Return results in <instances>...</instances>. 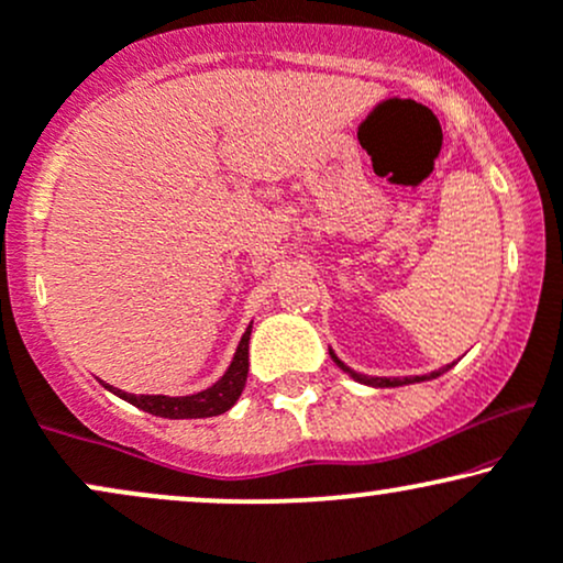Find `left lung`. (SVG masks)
I'll return each instance as SVG.
<instances>
[{
  "label": "left lung",
  "instance_id": "obj_1",
  "mask_svg": "<svg viewBox=\"0 0 563 563\" xmlns=\"http://www.w3.org/2000/svg\"><path fill=\"white\" fill-rule=\"evenodd\" d=\"M330 355H332V361L334 364H338L340 368H343L345 374H351L355 382H361V384H368V387H402V384H416V382H426V379H437V376H441L446 372V368H452V366H446V368H439V372H431V374H423V376H402V379H387V376H366V374H355L351 366H345L343 361L338 358V355H334L332 351H330Z\"/></svg>",
  "mask_w": 563,
  "mask_h": 563
}]
</instances>
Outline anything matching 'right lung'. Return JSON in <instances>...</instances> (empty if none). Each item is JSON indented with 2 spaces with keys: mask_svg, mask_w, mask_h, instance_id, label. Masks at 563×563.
I'll use <instances>...</instances> for the list:
<instances>
[{
  "mask_svg": "<svg viewBox=\"0 0 563 563\" xmlns=\"http://www.w3.org/2000/svg\"><path fill=\"white\" fill-rule=\"evenodd\" d=\"M249 334H252V324L246 327L244 338L236 347L229 372L212 384V387L202 389V393L187 395V397H168V395H130L124 389L111 387L106 384V389H111L113 395H119L122 400L137 405L140 410L151 412V416L161 418H210L220 416V412L231 410L233 402L239 400V395L244 393L246 374H249Z\"/></svg>",
  "mask_w": 563,
  "mask_h": 563,
  "instance_id": "1",
  "label": "right lung"
}]
</instances>
